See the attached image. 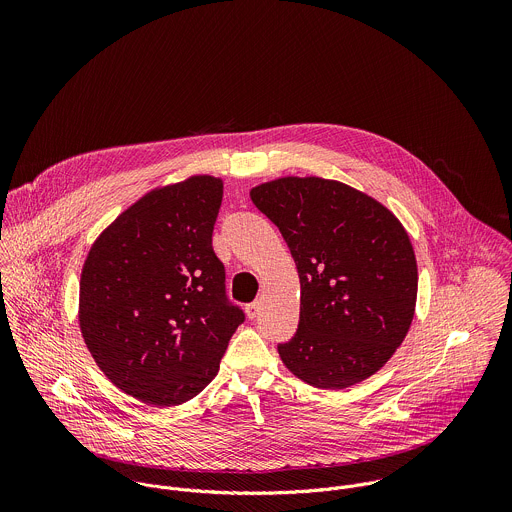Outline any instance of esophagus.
<instances>
[{
  "instance_id": "1",
  "label": "esophagus",
  "mask_w": 512,
  "mask_h": 512,
  "mask_svg": "<svg viewBox=\"0 0 512 512\" xmlns=\"http://www.w3.org/2000/svg\"><path fill=\"white\" fill-rule=\"evenodd\" d=\"M259 308H261V302H259V300L247 306V316H249V320H255V318H257V314H259Z\"/></svg>"
}]
</instances>
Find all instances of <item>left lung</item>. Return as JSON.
Returning <instances> with one entry per match:
<instances>
[{
    "label": "left lung",
    "instance_id": "left-lung-1",
    "mask_svg": "<svg viewBox=\"0 0 512 512\" xmlns=\"http://www.w3.org/2000/svg\"><path fill=\"white\" fill-rule=\"evenodd\" d=\"M285 239L300 275V326L279 344L285 367L318 389L375 375L405 340L417 261L399 218L338 180L285 176L249 192Z\"/></svg>",
    "mask_w": 512,
    "mask_h": 512
}]
</instances>
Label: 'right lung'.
Wrapping results in <instances>:
<instances>
[{
  "label": "right lung",
  "mask_w": 512,
  "mask_h": 512,
  "mask_svg": "<svg viewBox=\"0 0 512 512\" xmlns=\"http://www.w3.org/2000/svg\"><path fill=\"white\" fill-rule=\"evenodd\" d=\"M223 180L208 174L143 194L91 245L79 326L105 377L133 399L176 407L218 373L245 320L212 251Z\"/></svg>",
  "instance_id": "right-lung-1"
}]
</instances>
